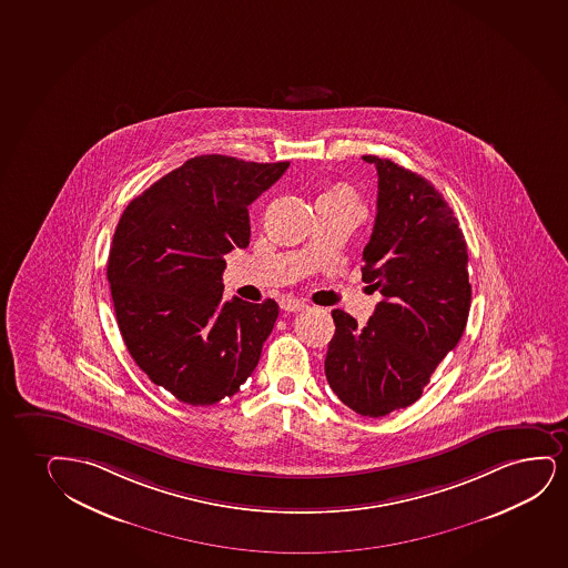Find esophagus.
<instances>
[{
  "label": "esophagus",
  "mask_w": 568,
  "mask_h": 568,
  "mask_svg": "<svg viewBox=\"0 0 568 568\" xmlns=\"http://www.w3.org/2000/svg\"><path fill=\"white\" fill-rule=\"evenodd\" d=\"M281 308L285 310V312H302V310L308 308V304L304 301H298V298H283L281 301Z\"/></svg>",
  "instance_id": "1"
}]
</instances>
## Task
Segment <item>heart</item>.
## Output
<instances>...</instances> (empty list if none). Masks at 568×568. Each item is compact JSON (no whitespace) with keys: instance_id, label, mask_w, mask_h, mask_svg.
<instances>
[{"instance_id":"obj_1","label":"heart","mask_w":568,"mask_h":568,"mask_svg":"<svg viewBox=\"0 0 568 568\" xmlns=\"http://www.w3.org/2000/svg\"><path fill=\"white\" fill-rule=\"evenodd\" d=\"M335 193H338V195L354 196V195H352L351 191H346V190L335 191Z\"/></svg>"}]
</instances>
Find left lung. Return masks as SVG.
<instances>
[{"mask_svg": "<svg viewBox=\"0 0 568 568\" xmlns=\"http://www.w3.org/2000/svg\"><path fill=\"white\" fill-rule=\"evenodd\" d=\"M378 174L377 217L362 280L378 291L364 327L333 310L325 375L344 406L385 417L420 398L462 338L470 308L469 254L454 211L433 183L365 154Z\"/></svg>", "mask_w": 568, "mask_h": 568, "instance_id": "8db88e82", "label": "left lung"}]
</instances>
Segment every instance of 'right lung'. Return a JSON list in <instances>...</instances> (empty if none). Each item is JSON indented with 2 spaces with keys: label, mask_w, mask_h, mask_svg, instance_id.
<instances>
[{
  "label": "right lung",
  "mask_w": 568,
  "mask_h": 568,
  "mask_svg": "<svg viewBox=\"0 0 568 568\" xmlns=\"http://www.w3.org/2000/svg\"><path fill=\"white\" fill-rule=\"evenodd\" d=\"M287 169L203 154L120 216L106 262L120 335L141 372L183 404L230 398L258 365L280 306L222 301L224 256L248 246V204Z\"/></svg>",
  "instance_id": "1"
}]
</instances>
